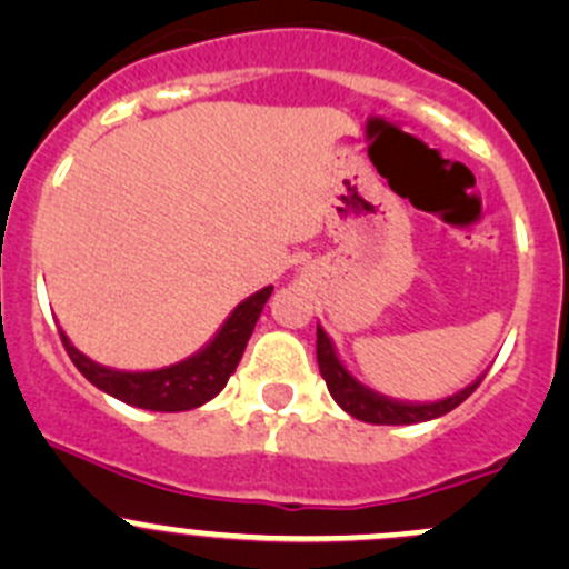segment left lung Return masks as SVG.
I'll list each match as a JSON object with an SVG mask.
<instances>
[{"mask_svg": "<svg viewBox=\"0 0 569 569\" xmlns=\"http://www.w3.org/2000/svg\"><path fill=\"white\" fill-rule=\"evenodd\" d=\"M317 360L319 371L327 382V391H330L332 399L355 416L358 421L366 423H388V427H399V423H418L429 421V418L446 416V412L455 410L457 405H462L470 393L479 388L481 380H476L473 386H468L465 391L449 396L443 401H432V405H405V401H391L386 396H377L369 388H363L360 382H355L352 377L347 375V369L338 360L336 349H332L327 332L317 327Z\"/></svg>", "mask_w": 569, "mask_h": 569, "instance_id": "1", "label": "left lung"}]
</instances>
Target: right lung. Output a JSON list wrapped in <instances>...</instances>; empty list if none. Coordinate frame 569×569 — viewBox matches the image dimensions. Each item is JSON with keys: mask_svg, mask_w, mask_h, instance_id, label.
Instances as JSON below:
<instances>
[{"mask_svg": "<svg viewBox=\"0 0 569 569\" xmlns=\"http://www.w3.org/2000/svg\"><path fill=\"white\" fill-rule=\"evenodd\" d=\"M272 295V286L261 289L258 295L248 297L237 311L228 317L222 330L217 332L214 341L194 358L183 360V363L170 366V369L159 371H112L104 366L93 363L84 358L82 352L71 347L66 336H62V347H66L68 358L73 360L79 371L93 382L96 388L107 391L114 399L126 401V405L142 407V410L157 412H178L192 410V407L206 405L214 399L217 393L226 388L228 377L237 371L239 360H242L244 347H248L252 327L263 311V302Z\"/></svg>", "mask_w": 569, "mask_h": 569, "instance_id": "right-lung-1", "label": "right lung"}]
</instances>
